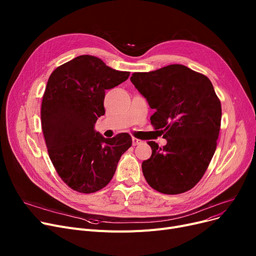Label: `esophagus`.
I'll list each match as a JSON object with an SVG mask.
<instances>
[{
	"label": "esophagus",
	"mask_w": 256,
	"mask_h": 256,
	"mask_svg": "<svg viewBox=\"0 0 256 256\" xmlns=\"http://www.w3.org/2000/svg\"><path fill=\"white\" fill-rule=\"evenodd\" d=\"M132 145H134V146H136V145L142 143L141 140H139V139H137V138H135V137L132 138Z\"/></svg>",
	"instance_id": "esophagus-1"
}]
</instances>
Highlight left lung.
Returning a JSON list of instances; mask_svg holds the SVG:
<instances>
[{
    "instance_id": "1",
    "label": "left lung",
    "mask_w": 256,
    "mask_h": 256,
    "mask_svg": "<svg viewBox=\"0 0 256 256\" xmlns=\"http://www.w3.org/2000/svg\"><path fill=\"white\" fill-rule=\"evenodd\" d=\"M130 80L156 110L152 126L167 140L163 147L147 142L152 154L142 163L146 182L168 195L191 190L204 176L220 132L221 102L212 82L180 64L134 72Z\"/></svg>"
}]
</instances>
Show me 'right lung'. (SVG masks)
<instances>
[{"label": "right lung", "mask_w": 256, "mask_h": 256, "mask_svg": "<svg viewBox=\"0 0 256 256\" xmlns=\"http://www.w3.org/2000/svg\"><path fill=\"white\" fill-rule=\"evenodd\" d=\"M128 76L130 72L82 55L58 66L48 78L40 111L46 145L58 176L76 192L104 188L132 146L128 132L108 139L94 130L98 118L104 115L106 90Z\"/></svg>", "instance_id": "obj_1"}]
</instances>
